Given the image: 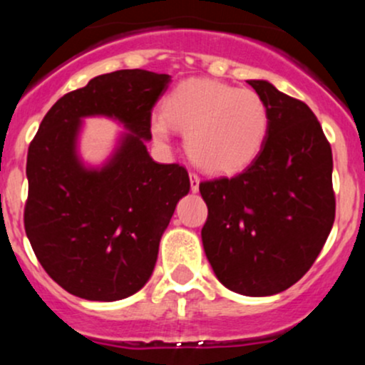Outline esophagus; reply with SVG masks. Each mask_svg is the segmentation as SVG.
Instances as JSON below:
<instances>
[{
	"instance_id": "34e87169",
	"label": "esophagus",
	"mask_w": 365,
	"mask_h": 365,
	"mask_svg": "<svg viewBox=\"0 0 365 365\" xmlns=\"http://www.w3.org/2000/svg\"><path fill=\"white\" fill-rule=\"evenodd\" d=\"M199 182H200L199 175H197V173H194V171H192V173H190V188H192V192H197V190H199Z\"/></svg>"
}]
</instances>
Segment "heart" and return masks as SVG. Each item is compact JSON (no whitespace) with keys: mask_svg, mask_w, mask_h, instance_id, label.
Instances as JSON below:
<instances>
[{"mask_svg":"<svg viewBox=\"0 0 365 365\" xmlns=\"http://www.w3.org/2000/svg\"><path fill=\"white\" fill-rule=\"evenodd\" d=\"M171 127L185 132V149L211 173L244 168L261 153L269 133V111L257 92L212 78H190L166 96L150 118L154 139L168 142Z\"/></svg>","mask_w":365,"mask_h":365,"instance_id":"heart-1","label":"heart"}]
</instances>
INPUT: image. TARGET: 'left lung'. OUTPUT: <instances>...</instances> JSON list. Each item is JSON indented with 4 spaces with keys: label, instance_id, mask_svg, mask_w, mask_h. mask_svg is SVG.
Segmentation results:
<instances>
[{
    "label": "left lung",
    "instance_id": "1",
    "mask_svg": "<svg viewBox=\"0 0 365 365\" xmlns=\"http://www.w3.org/2000/svg\"><path fill=\"white\" fill-rule=\"evenodd\" d=\"M249 83L269 111V133L240 173L200 182L202 244L228 290L266 297L299 282L329 235L333 154L307 104L266 81Z\"/></svg>",
    "mask_w": 365,
    "mask_h": 365
}]
</instances>
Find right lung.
Segmentation results:
<instances>
[{"label": "right lung", "instance_id": "1", "mask_svg": "<svg viewBox=\"0 0 365 365\" xmlns=\"http://www.w3.org/2000/svg\"><path fill=\"white\" fill-rule=\"evenodd\" d=\"M170 75L118 70L58 99L29 145L24 225L37 261L72 295L127 299L154 269L159 240L188 194L183 166L149 156L150 115ZM103 114L129 130L101 170L76 156L80 120Z\"/></svg>", "mask_w": 365, "mask_h": 365}]
</instances>
